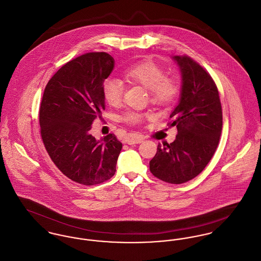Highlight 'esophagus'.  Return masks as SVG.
<instances>
[{"instance_id":"esophagus-1","label":"esophagus","mask_w":261,"mask_h":261,"mask_svg":"<svg viewBox=\"0 0 261 261\" xmlns=\"http://www.w3.org/2000/svg\"><path fill=\"white\" fill-rule=\"evenodd\" d=\"M143 141V138L139 135H134V136H130L128 138L125 139V143L128 145H133V144H139Z\"/></svg>"}]
</instances>
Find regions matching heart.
<instances>
[{"mask_svg": "<svg viewBox=\"0 0 261 261\" xmlns=\"http://www.w3.org/2000/svg\"><path fill=\"white\" fill-rule=\"evenodd\" d=\"M125 79L130 82L140 84L149 90L150 100L157 105H168L175 98L178 86L176 82L167 77L165 71L155 62L145 60L124 71ZM124 86L121 81L108 77L102 83L101 92L104 100L109 105H117L123 96ZM125 120L131 124H137L142 120V115L136 112H129Z\"/></svg>", "mask_w": 261, "mask_h": 261, "instance_id": "1", "label": "heart"}]
</instances>
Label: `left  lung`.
Returning a JSON list of instances; mask_svg holds the SVG:
<instances>
[{
  "label": "left lung",
  "instance_id": "obj_1",
  "mask_svg": "<svg viewBox=\"0 0 261 261\" xmlns=\"http://www.w3.org/2000/svg\"><path fill=\"white\" fill-rule=\"evenodd\" d=\"M180 71V99L170 115L178 134L158 145L150 171L170 184L197 177L214 156L221 134L222 111L218 87L211 75L189 57H173Z\"/></svg>",
  "mask_w": 261,
  "mask_h": 261
}]
</instances>
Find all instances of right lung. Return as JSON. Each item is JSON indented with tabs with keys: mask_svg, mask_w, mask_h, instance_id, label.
I'll return each instance as SVG.
<instances>
[{
	"mask_svg": "<svg viewBox=\"0 0 261 261\" xmlns=\"http://www.w3.org/2000/svg\"><path fill=\"white\" fill-rule=\"evenodd\" d=\"M114 65L106 53L68 61L47 82L40 103V134L50 159L63 175L85 186L112 178L122 149L115 135L96 140L89 132L105 110L101 87Z\"/></svg>",
	"mask_w": 261,
	"mask_h": 261,
	"instance_id": "add662e5",
	"label": "right lung"
}]
</instances>
